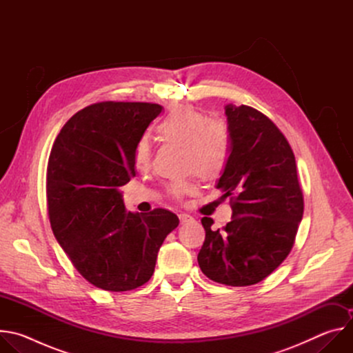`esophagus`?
<instances>
[{"instance_id":"obj_1","label":"esophagus","mask_w":353,"mask_h":353,"mask_svg":"<svg viewBox=\"0 0 353 353\" xmlns=\"http://www.w3.org/2000/svg\"><path fill=\"white\" fill-rule=\"evenodd\" d=\"M179 219H180V223H187V222L192 221V216H190L188 214H180Z\"/></svg>"}]
</instances>
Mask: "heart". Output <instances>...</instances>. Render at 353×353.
Instances as JSON below:
<instances>
[{
	"mask_svg": "<svg viewBox=\"0 0 353 353\" xmlns=\"http://www.w3.org/2000/svg\"><path fill=\"white\" fill-rule=\"evenodd\" d=\"M163 141L184 146V165L203 179L219 177L229 161L230 134L222 120L207 119L201 112L183 108L172 112L158 127ZM150 148L146 138L138 141L134 161L138 168L149 163ZM195 190L192 181H180L170 185L174 198H181Z\"/></svg>",
	"mask_w": 353,
	"mask_h": 353,
	"instance_id": "heart-1",
	"label": "heart"
}]
</instances>
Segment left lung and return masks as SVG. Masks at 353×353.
I'll use <instances>...</instances> for the list:
<instances>
[{"mask_svg":"<svg viewBox=\"0 0 353 353\" xmlns=\"http://www.w3.org/2000/svg\"><path fill=\"white\" fill-rule=\"evenodd\" d=\"M230 155L216 184L230 196L232 221L221 232L201 219L205 241L198 265L210 279L248 286L267 278L294 244L305 203L293 150L279 128L250 106L226 105Z\"/></svg>","mask_w":353,"mask_h":353,"instance_id":"1","label":"left lung"}]
</instances>
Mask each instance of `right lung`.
<instances>
[{"label":"right lung","instance_id":"obj_1","mask_svg":"<svg viewBox=\"0 0 353 353\" xmlns=\"http://www.w3.org/2000/svg\"><path fill=\"white\" fill-rule=\"evenodd\" d=\"M162 106L100 102L75 113L57 135L46 179L48 219L77 271L96 288L132 290L155 271L179 226L173 212L125 211L119 188L135 176L138 141Z\"/></svg>","mask_w":353,"mask_h":353}]
</instances>
